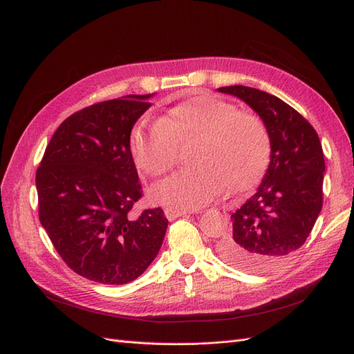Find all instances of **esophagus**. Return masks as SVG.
Listing matches in <instances>:
<instances>
[{"label": "esophagus", "mask_w": 354, "mask_h": 354, "mask_svg": "<svg viewBox=\"0 0 354 354\" xmlns=\"http://www.w3.org/2000/svg\"><path fill=\"white\" fill-rule=\"evenodd\" d=\"M190 212H194V211L177 209V208H167L165 209V216H167L168 220H174V218H178V217H183V216H186V214H190Z\"/></svg>", "instance_id": "1"}]
</instances>
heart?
I'll return each instance as SVG.
<instances>
[{
  "mask_svg": "<svg viewBox=\"0 0 354 354\" xmlns=\"http://www.w3.org/2000/svg\"><path fill=\"white\" fill-rule=\"evenodd\" d=\"M196 137L195 167L178 171L151 189L162 205L194 209L227 189L239 194L263 177L270 155V137L259 116L207 93L190 95L160 115L152 127L138 124L128 149L138 171L151 177L167 173L176 162V145Z\"/></svg>",
  "mask_w": 354,
  "mask_h": 354,
  "instance_id": "heart-1",
  "label": "heart"
}]
</instances>
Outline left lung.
<instances>
[{"instance_id": "1", "label": "left lung", "mask_w": 354, "mask_h": 354, "mask_svg": "<svg viewBox=\"0 0 354 354\" xmlns=\"http://www.w3.org/2000/svg\"><path fill=\"white\" fill-rule=\"evenodd\" d=\"M218 91L251 106L270 137L267 173L255 195L232 214L233 232L221 239L218 252L238 269L264 273L301 248L322 209V145L306 118L276 95L245 85Z\"/></svg>"}]
</instances>
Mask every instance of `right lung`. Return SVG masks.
<instances>
[{"mask_svg":"<svg viewBox=\"0 0 354 354\" xmlns=\"http://www.w3.org/2000/svg\"><path fill=\"white\" fill-rule=\"evenodd\" d=\"M152 95L130 94L75 112L53 134L37 169L42 227L62 260L94 282L137 279L165 236L160 208L130 216L142 185L128 140Z\"/></svg>","mask_w":354,"mask_h":354,"instance_id":"obj_1","label":"right lung"}]
</instances>
